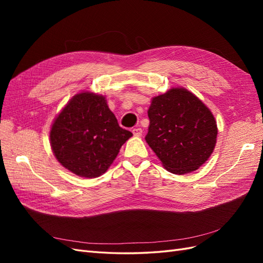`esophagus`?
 Masks as SVG:
<instances>
[{"label": "esophagus", "mask_w": 263, "mask_h": 263, "mask_svg": "<svg viewBox=\"0 0 263 263\" xmlns=\"http://www.w3.org/2000/svg\"><path fill=\"white\" fill-rule=\"evenodd\" d=\"M133 134H134V136H136V137H139V136H141V134H142V129L141 128H133Z\"/></svg>", "instance_id": "34e87169"}]
</instances>
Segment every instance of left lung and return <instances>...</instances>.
<instances>
[{"label": "left lung", "mask_w": 263, "mask_h": 263, "mask_svg": "<svg viewBox=\"0 0 263 263\" xmlns=\"http://www.w3.org/2000/svg\"><path fill=\"white\" fill-rule=\"evenodd\" d=\"M146 141L164 168L185 174L205 163L216 145V121L204 103L183 87L155 97Z\"/></svg>", "instance_id": "1"}]
</instances>
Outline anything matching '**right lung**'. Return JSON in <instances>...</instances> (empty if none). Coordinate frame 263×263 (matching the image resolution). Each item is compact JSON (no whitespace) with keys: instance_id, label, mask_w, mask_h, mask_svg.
<instances>
[{"instance_id":"add662e5","label":"right lung","mask_w":263,"mask_h":263,"mask_svg":"<svg viewBox=\"0 0 263 263\" xmlns=\"http://www.w3.org/2000/svg\"><path fill=\"white\" fill-rule=\"evenodd\" d=\"M132 136L119 127L103 95L82 92L55 117L50 145L61 165L79 177L92 179L106 172Z\"/></svg>"}]
</instances>
